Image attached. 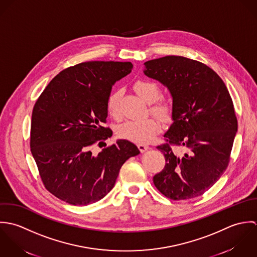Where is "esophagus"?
<instances>
[{"label":"esophagus","mask_w":257,"mask_h":257,"mask_svg":"<svg viewBox=\"0 0 257 257\" xmlns=\"http://www.w3.org/2000/svg\"><path fill=\"white\" fill-rule=\"evenodd\" d=\"M137 147H138V149L140 150V152H145V151H147L148 149H149V146L148 145H145V144H138L137 145Z\"/></svg>","instance_id":"esophagus-1"}]
</instances>
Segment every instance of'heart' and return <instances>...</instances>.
Here are the masks:
<instances>
[{"label": "heart", "instance_id": "b5f03b06", "mask_svg": "<svg viewBox=\"0 0 257 257\" xmlns=\"http://www.w3.org/2000/svg\"><path fill=\"white\" fill-rule=\"evenodd\" d=\"M135 91L147 102H153L150 111L162 122L171 119L173 113V105L169 100L160 97L161 88L159 85L148 79H139L134 83ZM120 90L116 89L109 93L106 99V110L110 117L119 118V101ZM159 129L158 121L149 117L143 120H129L118 126L117 136L121 139L129 140L138 144H146L154 139Z\"/></svg>", "mask_w": 257, "mask_h": 257}]
</instances>
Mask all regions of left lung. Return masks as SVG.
Segmentation results:
<instances>
[{
  "label": "left lung",
  "instance_id": "8db88e82",
  "mask_svg": "<svg viewBox=\"0 0 257 257\" xmlns=\"http://www.w3.org/2000/svg\"><path fill=\"white\" fill-rule=\"evenodd\" d=\"M144 73L167 86L173 96V124L157 147L166 160L153 178L165 197L189 200L202 196L226 170L237 119L230 94L210 67L184 56L169 55L144 63ZM176 147L185 149L178 155Z\"/></svg>",
  "mask_w": 257,
  "mask_h": 257
}]
</instances>
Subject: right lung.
Wrapping results in <instances>:
<instances>
[{"label":"right lung","instance_id":"add662e5","mask_svg":"<svg viewBox=\"0 0 257 257\" xmlns=\"http://www.w3.org/2000/svg\"><path fill=\"white\" fill-rule=\"evenodd\" d=\"M131 62L87 61L60 71L34 106L30 146L45 188L59 200L86 205L114 187L122 165L139 154L127 140L93 154L112 136L106 99L115 81L131 72Z\"/></svg>","mask_w":257,"mask_h":257}]
</instances>
